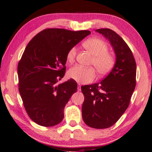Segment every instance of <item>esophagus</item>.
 Wrapping results in <instances>:
<instances>
[{
    "label": "esophagus",
    "mask_w": 152,
    "mask_h": 152,
    "mask_svg": "<svg viewBox=\"0 0 152 152\" xmlns=\"http://www.w3.org/2000/svg\"><path fill=\"white\" fill-rule=\"evenodd\" d=\"M77 91H81V84H80V83H78V84H77Z\"/></svg>",
    "instance_id": "esophagus-1"
}]
</instances>
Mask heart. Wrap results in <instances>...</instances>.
I'll use <instances>...</instances> for the list:
<instances>
[{
  "mask_svg": "<svg viewBox=\"0 0 152 152\" xmlns=\"http://www.w3.org/2000/svg\"><path fill=\"white\" fill-rule=\"evenodd\" d=\"M83 46L92 55L91 64L94 66L99 74L103 75L111 71L115 62V58L113 54L107 51L108 46L104 41L99 38H90L83 42ZM77 51L75 47L68 51L66 60L69 63H72L75 60ZM68 75L79 83H87L95 79L96 71L93 67L76 65L69 70Z\"/></svg>",
  "mask_w": 152,
  "mask_h": 152,
  "instance_id": "1",
  "label": "heart"
}]
</instances>
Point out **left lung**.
<instances>
[{
    "instance_id": "obj_1",
    "label": "left lung",
    "mask_w": 152,
    "mask_h": 152,
    "mask_svg": "<svg viewBox=\"0 0 152 152\" xmlns=\"http://www.w3.org/2000/svg\"><path fill=\"white\" fill-rule=\"evenodd\" d=\"M96 31L109 39L116 56L111 72L99 83L81 86L84 96L82 118L88 126L104 129L113 126L129 106L136 87V61L128 45L114 31Z\"/></svg>"
}]
</instances>
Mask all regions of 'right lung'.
I'll return each mask as SVG.
<instances>
[{
    "instance_id": "obj_1",
    "label": "right lung",
    "mask_w": 152,
    "mask_h": 152,
    "mask_svg": "<svg viewBox=\"0 0 152 152\" xmlns=\"http://www.w3.org/2000/svg\"><path fill=\"white\" fill-rule=\"evenodd\" d=\"M90 34L48 28L28 43L18 65V89L26 112L36 124L51 127L62 121L64 108L77 91V83L72 79L57 83L65 75L68 51Z\"/></svg>"
}]
</instances>
